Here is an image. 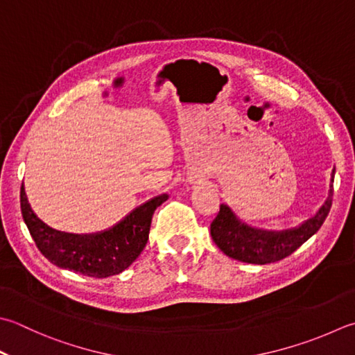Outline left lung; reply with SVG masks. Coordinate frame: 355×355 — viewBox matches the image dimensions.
<instances>
[{
	"instance_id": "obj_1",
	"label": "left lung",
	"mask_w": 355,
	"mask_h": 355,
	"mask_svg": "<svg viewBox=\"0 0 355 355\" xmlns=\"http://www.w3.org/2000/svg\"><path fill=\"white\" fill-rule=\"evenodd\" d=\"M336 168L331 173L329 192L320 209L314 217L304 220L302 225L283 231H268L249 226L232 212L227 205H220V212L211 223V235L221 251L234 260L252 265H268L286 259L297 251L322 227L332 205V183Z\"/></svg>"
}]
</instances>
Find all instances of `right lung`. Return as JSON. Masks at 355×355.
<instances>
[{
	"instance_id": "add662e5",
	"label": "right lung",
	"mask_w": 355,
	"mask_h": 355,
	"mask_svg": "<svg viewBox=\"0 0 355 355\" xmlns=\"http://www.w3.org/2000/svg\"><path fill=\"white\" fill-rule=\"evenodd\" d=\"M21 214L35 245L55 266L95 279H106L128 269L141 254L149 239L152 215L169 198L162 193L135 207L121 221L95 234H69L41 221L21 187Z\"/></svg>"
}]
</instances>
